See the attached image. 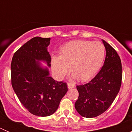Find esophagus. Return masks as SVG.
Wrapping results in <instances>:
<instances>
[{
  "label": "esophagus",
  "mask_w": 132,
  "mask_h": 132,
  "mask_svg": "<svg viewBox=\"0 0 132 132\" xmlns=\"http://www.w3.org/2000/svg\"><path fill=\"white\" fill-rule=\"evenodd\" d=\"M67 87H68L69 89H71V88H74L75 85L73 83H71V82H67Z\"/></svg>",
  "instance_id": "obj_1"
}]
</instances>
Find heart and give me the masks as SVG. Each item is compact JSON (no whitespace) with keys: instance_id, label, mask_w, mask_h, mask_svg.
Segmentation results:
<instances>
[{"instance_id":"heart-1","label":"heart","mask_w":132,"mask_h":132,"mask_svg":"<svg viewBox=\"0 0 132 132\" xmlns=\"http://www.w3.org/2000/svg\"><path fill=\"white\" fill-rule=\"evenodd\" d=\"M105 57V48L99 42L75 40L61 48L60 56L52 59V69L56 77H63L71 69L74 77L87 81L99 71Z\"/></svg>"}]
</instances>
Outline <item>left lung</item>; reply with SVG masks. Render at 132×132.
Listing matches in <instances>:
<instances>
[{"label": "left lung", "mask_w": 132, "mask_h": 132, "mask_svg": "<svg viewBox=\"0 0 132 132\" xmlns=\"http://www.w3.org/2000/svg\"><path fill=\"white\" fill-rule=\"evenodd\" d=\"M105 61L103 67L88 83L77 86L79 97L75 107L85 118L99 116L108 110L116 98L122 84V63L116 51L104 40Z\"/></svg>", "instance_id": "8db88e82"}]
</instances>
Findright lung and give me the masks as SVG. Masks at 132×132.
<instances>
[{
  "instance_id": "obj_1",
  "label": "right lung",
  "mask_w": 132,
  "mask_h": 132,
  "mask_svg": "<svg viewBox=\"0 0 132 132\" xmlns=\"http://www.w3.org/2000/svg\"><path fill=\"white\" fill-rule=\"evenodd\" d=\"M50 39L33 38L15 52L11 62V83L18 99L31 114L42 117L57 110L68 90L66 82L55 80L48 69L36 61H45L51 65L47 52Z\"/></svg>"
}]
</instances>
